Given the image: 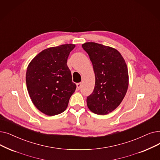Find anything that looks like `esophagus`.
<instances>
[{
	"label": "esophagus",
	"mask_w": 160,
	"mask_h": 160,
	"mask_svg": "<svg viewBox=\"0 0 160 160\" xmlns=\"http://www.w3.org/2000/svg\"><path fill=\"white\" fill-rule=\"evenodd\" d=\"M81 86H82L81 83H77V84H76V88H77L78 89H80L81 88Z\"/></svg>",
	"instance_id": "obj_1"
}]
</instances>
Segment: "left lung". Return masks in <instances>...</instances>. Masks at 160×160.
Masks as SVG:
<instances>
[{"label":"left lung","mask_w":160,"mask_h":160,"mask_svg":"<svg viewBox=\"0 0 160 160\" xmlns=\"http://www.w3.org/2000/svg\"><path fill=\"white\" fill-rule=\"evenodd\" d=\"M89 55L95 76L93 93L87 97V105L92 112L105 115L118 107L126 94L129 75L121 53L112 47L95 42L82 45Z\"/></svg>","instance_id":"left-lung-1"}]
</instances>
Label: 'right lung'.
Segmentation results:
<instances>
[{
    "label": "right lung",
    "instance_id": "add662e5",
    "mask_svg": "<svg viewBox=\"0 0 160 160\" xmlns=\"http://www.w3.org/2000/svg\"><path fill=\"white\" fill-rule=\"evenodd\" d=\"M74 44L47 48L30 62L27 68L26 84L31 99L42 113L55 116L63 112L76 84L67 63Z\"/></svg>",
    "mask_w": 160,
    "mask_h": 160
}]
</instances>
